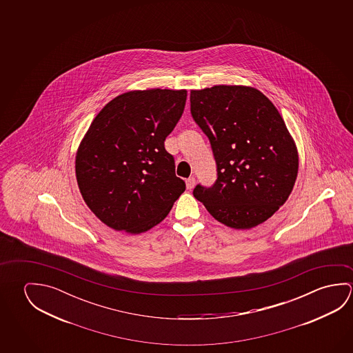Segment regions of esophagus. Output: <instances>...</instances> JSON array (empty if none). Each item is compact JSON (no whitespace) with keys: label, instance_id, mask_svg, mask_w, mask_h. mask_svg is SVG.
<instances>
[{"label":"esophagus","instance_id":"obj_1","mask_svg":"<svg viewBox=\"0 0 353 353\" xmlns=\"http://www.w3.org/2000/svg\"><path fill=\"white\" fill-rule=\"evenodd\" d=\"M185 183H187V188L192 190V188L194 187V185H196V179H194V177H190V179L185 181Z\"/></svg>","mask_w":353,"mask_h":353}]
</instances>
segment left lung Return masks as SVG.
Listing matches in <instances>:
<instances>
[{
    "label": "left lung",
    "instance_id": "1",
    "mask_svg": "<svg viewBox=\"0 0 353 353\" xmlns=\"http://www.w3.org/2000/svg\"><path fill=\"white\" fill-rule=\"evenodd\" d=\"M193 119L216 162L213 187L193 196L221 224L236 230L265 223L293 191L299 157L274 104L257 88L216 85L192 90Z\"/></svg>",
    "mask_w": 353,
    "mask_h": 353
}]
</instances>
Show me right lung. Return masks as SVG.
<instances>
[{
    "label": "right lung",
    "instance_id": "right-lung-1",
    "mask_svg": "<svg viewBox=\"0 0 353 353\" xmlns=\"http://www.w3.org/2000/svg\"><path fill=\"white\" fill-rule=\"evenodd\" d=\"M185 99V90L129 91L93 119L76 152V179L87 207L105 225L128 234L148 232L185 192L163 143Z\"/></svg>",
    "mask_w": 353,
    "mask_h": 353
}]
</instances>
